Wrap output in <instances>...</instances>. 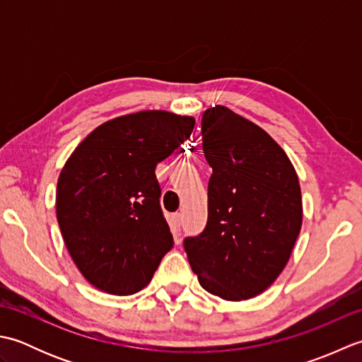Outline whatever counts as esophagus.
I'll return each mask as SVG.
<instances>
[{
  "instance_id": "esophagus-1",
  "label": "esophagus",
  "mask_w": 362,
  "mask_h": 362,
  "mask_svg": "<svg viewBox=\"0 0 362 362\" xmlns=\"http://www.w3.org/2000/svg\"><path fill=\"white\" fill-rule=\"evenodd\" d=\"M180 224H182V214L180 213H173L171 214V226L177 230V228H180Z\"/></svg>"
}]
</instances>
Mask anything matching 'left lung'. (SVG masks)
Here are the masks:
<instances>
[{
    "label": "left lung",
    "mask_w": 362,
    "mask_h": 362,
    "mask_svg": "<svg viewBox=\"0 0 362 362\" xmlns=\"http://www.w3.org/2000/svg\"><path fill=\"white\" fill-rule=\"evenodd\" d=\"M202 149L213 168L209 221L183 240L201 286L230 302L266 291L286 266L302 228V193L274 138L224 105L202 115Z\"/></svg>",
    "instance_id": "obj_1"
}]
</instances>
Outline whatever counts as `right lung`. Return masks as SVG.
<instances>
[{"label": "right lung", "instance_id": "add662e5", "mask_svg": "<svg viewBox=\"0 0 362 362\" xmlns=\"http://www.w3.org/2000/svg\"><path fill=\"white\" fill-rule=\"evenodd\" d=\"M196 119L144 110L104 122L66 160L56 211L68 252L95 288L130 296L152 280L174 240L156 166L188 140Z\"/></svg>", "mask_w": 362, "mask_h": 362}]
</instances>
